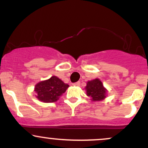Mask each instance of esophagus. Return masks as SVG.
Returning a JSON list of instances; mask_svg holds the SVG:
<instances>
[{
  "label": "esophagus",
  "mask_w": 148,
  "mask_h": 148,
  "mask_svg": "<svg viewBox=\"0 0 148 148\" xmlns=\"http://www.w3.org/2000/svg\"><path fill=\"white\" fill-rule=\"evenodd\" d=\"M72 85L74 86H80V82H79V81H77V82L72 84Z\"/></svg>",
  "instance_id": "1"
}]
</instances>
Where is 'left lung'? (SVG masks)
Listing matches in <instances>:
<instances>
[{"mask_svg": "<svg viewBox=\"0 0 148 148\" xmlns=\"http://www.w3.org/2000/svg\"><path fill=\"white\" fill-rule=\"evenodd\" d=\"M87 95L90 97L92 101H100L106 97V90L99 79H96L88 81L86 87Z\"/></svg>", "mask_w": 148, "mask_h": 148, "instance_id": "1", "label": "left lung"}]
</instances>
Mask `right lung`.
<instances>
[{
    "mask_svg": "<svg viewBox=\"0 0 148 148\" xmlns=\"http://www.w3.org/2000/svg\"><path fill=\"white\" fill-rule=\"evenodd\" d=\"M69 87L60 79L53 76L47 81L38 83L35 88L36 97L41 101L46 103L55 102L59 99Z\"/></svg>",
    "mask_w": 148,
    "mask_h": 148,
    "instance_id": "add662e5",
    "label": "right lung"
}]
</instances>
